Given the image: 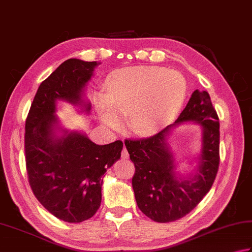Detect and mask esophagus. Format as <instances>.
<instances>
[{"mask_svg": "<svg viewBox=\"0 0 252 252\" xmlns=\"http://www.w3.org/2000/svg\"><path fill=\"white\" fill-rule=\"evenodd\" d=\"M128 158H129V154H128L127 149H126V148H124V149H123V151H122V159L127 160Z\"/></svg>", "mask_w": 252, "mask_h": 252, "instance_id": "esophagus-1", "label": "esophagus"}]
</instances>
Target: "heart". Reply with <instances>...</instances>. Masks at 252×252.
Wrapping results in <instances>:
<instances>
[{"label":"heart","instance_id":"obj_1","mask_svg":"<svg viewBox=\"0 0 252 252\" xmlns=\"http://www.w3.org/2000/svg\"><path fill=\"white\" fill-rule=\"evenodd\" d=\"M187 96V82L177 71L150 65L122 69L108 79L105 96L97 98L101 120L117 130L122 118L132 134L151 136L170 124Z\"/></svg>","mask_w":252,"mask_h":252}]
</instances>
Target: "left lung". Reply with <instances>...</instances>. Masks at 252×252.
Returning a JSON list of instances; mask_svg holds the SVG:
<instances>
[{
  "mask_svg": "<svg viewBox=\"0 0 252 252\" xmlns=\"http://www.w3.org/2000/svg\"><path fill=\"white\" fill-rule=\"evenodd\" d=\"M193 122L201 127V148L191 172L183 176L167 141L179 126ZM125 146L136 172L132 189L139 210L157 222H169L189 214L210 191L220 164V121L210 94L195 90L178 120L158 134Z\"/></svg>",
  "mask_w": 252,
  "mask_h": 252,
  "instance_id": "obj_1",
  "label": "left lung"
}]
</instances>
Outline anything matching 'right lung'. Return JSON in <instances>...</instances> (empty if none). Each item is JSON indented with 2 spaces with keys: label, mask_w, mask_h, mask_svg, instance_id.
Segmentation results:
<instances>
[{
  "label": "right lung",
  "mask_w": 252,
  "mask_h": 252,
  "mask_svg": "<svg viewBox=\"0 0 252 252\" xmlns=\"http://www.w3.org/2000/svg\"><path fill=\"white\" fill-rule=\"evenodd\" d=\"M97 61L71 58L42 81L25 125L26 168L37 200L50 214L67 222L91 218L101 205L102 177L121 158L123 142L96 145L80 130L64 128L57 102L89 115L85 90Z\"/></svg>",
  "instance_id": "right-lung-1"
}]
</instances>
